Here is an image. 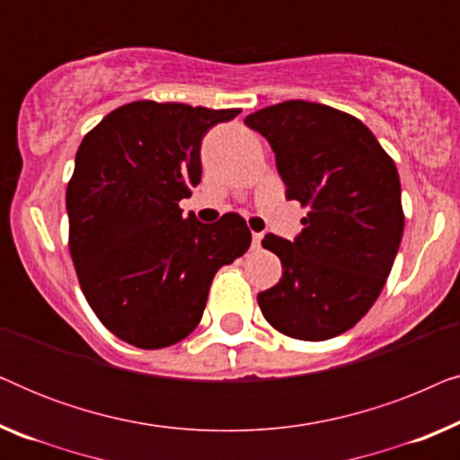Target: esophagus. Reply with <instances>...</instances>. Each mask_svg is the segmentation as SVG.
<instances>
[{"instance_id": "obj_1", "label": "esophagus", "mask_w": 460, "mask_h": 460, "mask_svg": "<svg viewBox=\"0 0 460 460\" xmlns=\"http://www.w3.org/2000/svg\"><path fill=\"white\" fill-rule=\"evenodd\" d=\"M263 232H253V249H261Z\"/></svg>"}]
</instances>
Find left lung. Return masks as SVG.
<instances>
[{
    "instance_id": "1",
    "label": "left lung",
    "mask_w": 460,
    "mask_h": 460,
    "mask_svg": "<svg viewBox=\"0 0 460 460\" xmlns=\"http://www.w3.org/2000/svg\"><path fill=\"white\" fill-rule=\"evenodd\" d=\"M270 142L287 199L307 207L295 241L266 234L282 279L257 295L282 335L324 341L349 331L379 297L404 232L400 175L360 119L287 100L244 117Z\"/></svg>"
}]
</instances>
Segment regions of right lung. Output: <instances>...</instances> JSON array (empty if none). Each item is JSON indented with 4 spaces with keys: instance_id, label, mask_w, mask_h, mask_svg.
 Masks as SVG:
<instances>
[{
    "instance_id": "right-lung-1",
    "label": "right lung",
    "mask_w": 460,
    "mask_h": 460,
    "mask_svg": "<svg viewBox=\"0 0 460 460\" xmlns=\"http://www.w3.org/2000/svg\"><path fill=\"white\" fill-rule=\"evenodd\" d=\"M238 109L123 104L84 137L66 188L68 249L87 304L112 335L159 349L190 335L216 272L251 232L238 213L181 216L200 181V142Z\"/></svg>"
}]
</instances>
